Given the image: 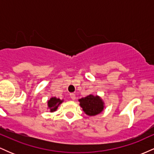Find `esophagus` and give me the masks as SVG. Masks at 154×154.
Returning a JSON list of instances; mask_svg holds the SVG:
<instances>
[{
  "label": "esophagus",
  "instance_id": "34e87169",
  "mask_svg": "<svg viewBox=\"0 0 154 154\" xmlns=\"http://www.w3.org/2000/svg\"><path fill=\"white\" fill-rule=\"evenodd\" d=\"M70 98H71L73 100H75V98H76V97H75V93H70Z\"/></svg>",
  "mask_w": 154,
  "mask_h": 154
}]
</instances>
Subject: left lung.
I'll use <instances>...</instances> for the list:
<instances>
[{
  "label": "left lung",
  "instance_id": "1",
  "mask_svg": "<svg viewBox=\"0 0 154 154\" xmlns=\"http://www.w3.org/2000/svg\"><path fill=\"white\" fill-rule=\"evenodd\" d=\"M78 100L82 110L88 116H95L103 110L104 103L98 95L94 96L91 94Z\"/></svg>",
  "mask_w": 154,
  "mask_h": 154
}]
</instances>
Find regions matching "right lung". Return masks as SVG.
<instances>
[{
    "mask_svg": "<svg viewBox=\"0 0 154 154\" xmlns=\"http://www.w3.org/2000/svg\"><path fill=\"white\" fill-rule=\"evenodd\" d=\"M63 102V100L59 99V98H56V97H53L50 100L48 101V108L50 109L51 112H54L56 111L58 109L59 106Z\"/></svg>",
    "mask_w": 154,
    "mask_h": 154,
    "instance_id": "obj_1",
    "label": "right lung"
}]
</instances>
